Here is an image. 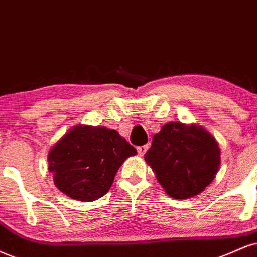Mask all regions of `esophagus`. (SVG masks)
Masks as SVG:
<instances>
[{"mask_svg":"<svg viewBox=\"0 0 257 257\" xmlns=\"http://www.w3.org/2000/svg\"><path fill=\"white\" fill-rule=\"evenodd\" d=\"M137 150H138V153L140 154V156H144V154L147 152L148 146H147V145H142V146L137 147Z\"/></svg>","mask_w":257,"mask_h":257,"instance_id":"1","label":"esophagus"}]
</instances>
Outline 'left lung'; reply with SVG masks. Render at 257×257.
I'll list each match as a JSON object with an SVG mask.
<instances>
[{
	"instance_id": "1",
	"label": "left lung",
	"mask_w": 257,
	"mask_h": 257,
	"mask_svg": "<svg viewBox=\"0 0 257 257\" xmlns=\"http://www.w3.org/2000/svg\"><path fill=\"white\" fill-rule=\"evenodd\" d=\"M145 160L166 194L184 200L200 194L214 179L220 148L202 126L172 122L154 134Z\"/></svg>"
}]
</instances>
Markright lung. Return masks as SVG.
<instances>
[{
  "instance_id": "add662e5",
  "label": "right lung",
  "mask_w": 257,
  "mask_h": 257,
  "mask_svg": "<svg viewBox=\"0 0 257 257\" xmlns=\"http://www.w3.org/2000/svg\"><path fill=\"white\" fill-rule=\"evenodd\" d=\"M137 150L113 129L76 125L52 146L49 171L62 193L78 201H94L109 191L116 172Z\"/></svg>"
}]
</instances>
